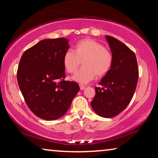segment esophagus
<instances>
[{
  "mask_svg": "<svg viewBox=\"0 0 158 158\" xmlns=\"http://www.w3.org/2000/svg\"><path fill=\"white\" fill-rule=\"evenodd\" d=\"M79 86H80V89H81V90H84V89H85V85H82V84H80Z\"/></svg>",
  "mask_w": 158,
  "mask_h": 158,
  "instance_id": "1",
  "label": "esophagus"
}]
</instances>
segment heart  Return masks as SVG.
<instances>
[{"mask_svg": "<svg viewBox=\"0 0 158 158\" xmlns=\"http://www.w3.org/2000/svg\"><path fill=\"white\" fill-rule=\"evenodd\" d=\"M82 68L73 77L74 81L86 84L97 75H106L111 68L113 56L111 53L100 42L85 38L77 42L74 52L68 50L64 53L63 65L70 74L76 73L81 65Z\"/></svg>", "mask_w": 158, "mask_h": 158, "instance_id": "b5f03b06", "label": "heart"}]
</instances>
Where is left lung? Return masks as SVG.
<instances>
[{"label": "left lung", "instance_id": "1", "mask_svg": "<svg viewBox=\"0 0 158 158\" xmlns=\"http://www.w3.org/2000/svg\"><path fill=\"white\" fill-rule=\"evenodd\" d=\"M113 56L110 71L95 87V95L90 103L99 116L112 118L129 105L137 87L139 68L135 53L114 37L106 35Z\"/></svg>", "mask_w": 158, "mask_h": 158}]
</instances>
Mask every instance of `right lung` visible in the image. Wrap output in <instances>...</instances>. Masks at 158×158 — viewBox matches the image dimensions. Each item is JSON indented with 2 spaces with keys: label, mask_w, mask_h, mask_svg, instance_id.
<instances>
[{
  "label": "right lung",
  "mask_w": 158,
  "mask_h": 158,
  "mask_svg": "<svg viewBox=\"0 0 158 158\" xmlns=\"http://www.w3.org/2000/svg\"><path fill=\"white\" fill-rule=\"evenodd\" d=\"M69 46L64 37L40 41L21 56L18 84L30 110L42 119L63 116L79 92L77 83L65 81L63 56Z\"/></svg>",
  "instance_id": "1"
}]
</instances>
